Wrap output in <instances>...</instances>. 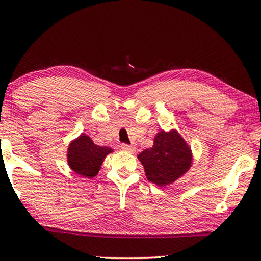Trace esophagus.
Segmentation results:
<instances>
[{
    "label": "esophagus",
    "instance_id": "esophagus-1",
    "mask_svg": "<svg viewBox=\"0 0 261 261\" xmlns=\"http://www.w3.org/2000/svg\"><path fill=\"white\" fill-rule=\"evenodd\" d=\"M120 148L123 150H125V151H130V153H135V151H136V147L135 146H130V144H125V143H123L120 146Z\"/></svg>",
    "mask_w": 261,
    "mask_h": 261
}]
</instances>
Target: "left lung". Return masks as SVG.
I'll return each instance as SVG.
<instances>
[{"mask_svg":"<svg viewBox=\"0 0 261 261\" xmlns=\"http://www.w3.org/2000/svg\"><path fill=\"white\" fill-rule=\"evenodd\" d=\"M148 180L159 187L167 186L183 176L190 167V148L177 131H160L154 146L138 155Z\"/></svg>","mask_w":261,"mask_h":261,"instance_id":"1","label":"left lung"}]
</instances>
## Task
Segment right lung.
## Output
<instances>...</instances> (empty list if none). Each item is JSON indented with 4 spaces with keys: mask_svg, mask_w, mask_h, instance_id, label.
<instances>
[{
    "mask_svg": "<svg viewBox=\"0 0 261 261\" xmlns=\"http://www.w3.org/2000/svg\"><path fill=\"white\" fill-rule=\"evenodd\" d=\"M111 151V148L96 146L87 135H81L68 147V165L81 176L92 178L96 176L102 161Z\"/></svg>",
    "mask_w": 261,
    "mask_h": 261,
    "instance_id": "1",
    "label": "right lung"
}]
</instances>
